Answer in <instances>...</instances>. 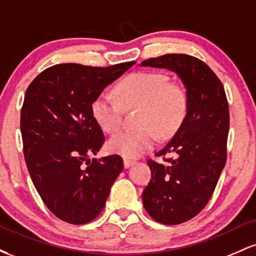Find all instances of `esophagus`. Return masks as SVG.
<instances>
[{"instance_id":"1","label":"esophagus","mask_w":256,"mask_h":256,"mask_svg":"<svg viewBox=\"0 0 256 256\" xmlns=\"http://www.w3.org/2000/svg\"><path fill=\"white\" fill-rule=\"evenodd\" d=\"M134 162H136V161L131 160V158H124V166L126 167V168H128V167H130V166L134 165Z\"/></svg>"}]
</instances>
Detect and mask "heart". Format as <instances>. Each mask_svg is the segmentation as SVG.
Masks as SVG:
<instances>
[{
  "instance_id": "1",
  "label": "heart",
  "mask_w": 256,
  "mask_h": 256,
  "mask_svg": "<svg viewBox=\"0 0 256 256\" xmlns=\"http://www.w3.org/2000/svg\"><path fill=\"white\" fill-rule=\"evenodd\" d=\"M116 99L102 92L94 100L91 110L98 124L114 134L124 118V108L140 107V128H124L108 143L113 152L125 158H138L154 148L158 140L171 137L180 128L189 110V95L184 84L170 80L165 73L140 71L126 76L116 86Z\"/></svg>"
}]
</instances>
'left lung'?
<instances>
[{
    "label": "left lung",
    "mask_w": 256,
    "mask_h": 256,
    "mask_svg": "<svg viewBox=\"0 0 256 256\" xmlns=\"http://www.w3.org/2000/svg\"><path fill=\"white\" fill-rule=\"evenodd\" d=\"M140 64L176 72L189 95L184 122L156 152L165 162L148 160L152 179L142 195L143 206L155 222L182 224L206 207L225 166L230 126L228 98L216 73L192 55L166 54ZM166 154L176 158H165Z\"/></svg>",
    "instance_id": "8db88e82"
}]
</instances>
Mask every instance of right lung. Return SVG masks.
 <instances>
[{
    "label": "right lung",
    "mask_w": 256,
    "mask_h": 256,
    "mask_svg": "<svg viewBox=\"0 0 256 256\" xmlns=\"http://www.w3.org/2000/svg\"><path fill=\"white\" fill-rule=\"evenodd\" d=\"M134 64H55L26 90L20 116L26 166L44 204L64 222L82 225L98 216L124 168L116 154L90 158L104 143L91 104Z\"/></svg>",
    "instance_id": "right-lung-1"
}]
</instances>
